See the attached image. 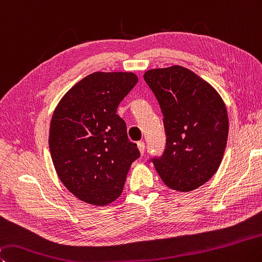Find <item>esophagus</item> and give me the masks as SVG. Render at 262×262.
Returning <instances> with one entry per match:
<instances>
[{
    "label": "esophagus",
    "mask_w": 262,
    "mask_h": 262,
    "mask_svg": "<svg viewBox=\"0 0 262 262\" xmlns=\"http://www.w3.org/2000/svg\"><path fill=\"white\" fill-rule=\"evenodd\" d=\"M137 147H139L140 154H141V155H143V154H144V150H145V144H144V142H139V143H137Z\"/></svg>",
    "instance_id": "esophagus-1"
}]
</instances>
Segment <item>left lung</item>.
Instances as JSON below:
<instances>
[{
	"label": "left lung",
	"instance_id": "8db88e82",
	"mask_svg": "<svg viewBox=\"0 0 262 262\" xmlns=\"http://www.w3.org/2000/svg\"><path fill=\"white\" fill-rule=\"evenodd\" d=\"M143 77L159 103L166 133L164 154L152 163L168 188L192 191L222 161L229 130L226 104L210 83L183 66L149 70Z\"/></svg>",
	"mask_w": 262,
	"mask_h": 262
}]
</instances>
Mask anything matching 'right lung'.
Returning <instances> with one entry per match:
<instances>
[{
  "instance_id": "right-lung-1",
  "label": "right lung",
  "mask_w": 262,
  "mask_h": 262,
  "mask_svg": "<svg viewBox=\"0 0 262 262\" xmlns=\"http://www.w3.org/2000/svg\"><path fill=\"white\" fill-rule=\"evenodd\" d=\"M139 81L132 72H95L75 83L57 104L49 149L66 189L90 205L120 196L133 161L140 157L128 140L117 108Z\"/></svg>"
}]
</instances>
